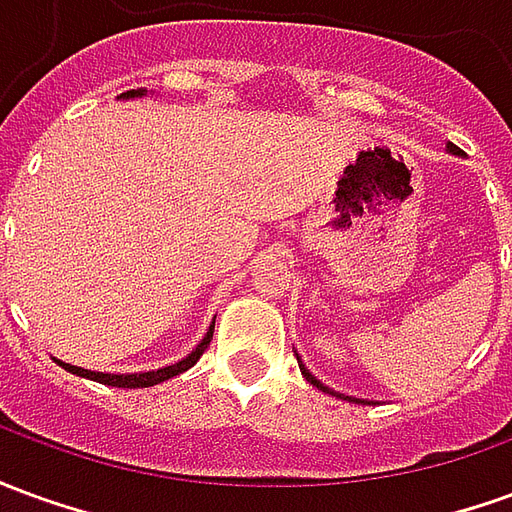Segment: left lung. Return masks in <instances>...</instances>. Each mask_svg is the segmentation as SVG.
<instances>
[{"label": "left lung", "instance_id": "1", "mask_svg": "<svg viewBox=\"0 0 512 512\" xmlns=\"http://www.w3.org/2000/svg\"><path fill=\"white\" fill-rule=\"evenodd\" d=\"M455 153H458V150H455ZM299 367H301V373H304V378H307V381H310L312 386H318V389H323V392H329V395H337V392H332V389H326V386H323L321 381H318V378L312 376L310 370H307V367L301 365V362H299ZM337 397H343V395H337ZM345 400H351V397H345ZM356 403H365V400H356Z\"/></svg>", "mask_w": 512, "mask_h": 512}]
</instances>
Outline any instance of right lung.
<instances>
[{
  "mask_svg": "<svg viewBox=\"0 0 512 512\" xmlns=\"http://www.w3.org/2000/svg\"><path fill=\"white\" fill-rule=\"evenodd\" d=\"M145 90H131V93H123V98H134V95H142ZM211 337H213V329H208V334L202 337V343L191 351L186 359H180L178 365H169V367H161V370H153V373H131V376H115V373H93V370H84V367H76V365H65L60 362V367H65L68 373L73 376H82V378H90V381H98V384H106V386H123V389H142V386H156L161 381H167L172 376H180V373H186L191 365H197V359L205 354V348L211 345Z\"/></svg>",
  "mask_w": 512,
  "mask_h": 512,
  "instance_id": "1",
  "label": "right lung"
}]
</instances>
